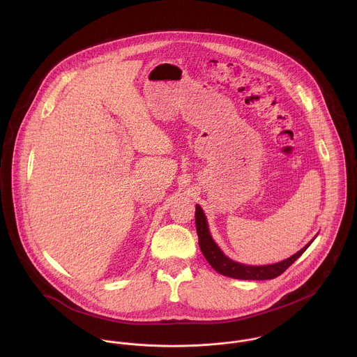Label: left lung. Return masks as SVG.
Masks as SVG:
<instances>
[{
	"label": "left lung",
	"mask_w": 357,
	"mask_h": 357,
	"mask_svg": "<svg viewBox=\"0 0 357 357\" xmlns=\"http://www.w3.org/2000/svg\"><path fill=\"white\" fill-rule=\"evenodd\" d=\"M195 208H197L195 210L197 234H198V239H199V248L204 253V258L218 273H221L224 276H228V278L241 279V280H268V279L278 278L300 255H303L306 249L310 246V243L314 241V238H313L300 252H297L296 255L289 257L287 259H283V261L276 262V264L259 265V266L241 264V262H236V261L231 259L229 257H227L221 252V249L215 245V242L213 241V238L210 235L207 220H206L202 207L199 204H197Z\"/></svg>",
	"instance_id": "left-lung-1"
}]
</instances>
